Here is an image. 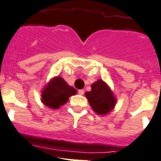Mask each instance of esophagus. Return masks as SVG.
<instances>
[{
    "label": "esophagus",
    "instance_id": "esophagus-1",
    "mask_svg": "<svg viewBox=\"0 0 161 161\" xmlns=\"http://www.w3.org/2000/svg\"><path fill=\"white\" fill-rule=\"evenodd\" d=\"M78 93H79L80 95H83L85 93L84 90H79V91H78Z\"/></svg>",
    "mask_w": 161,
    "mask_h": 161
}]
</instances>
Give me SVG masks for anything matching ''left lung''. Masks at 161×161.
Masks as SVG:
<instances>
[{
	"instance_id": "8db88e82",
	"label": "left lung",
	"mask_w": 161,
	"mask_h": 161,
	"mask_svg": "<svg viewBox=\"0 0 161 161\" xmlns=\"http://www.w3.org/2000/svg\"><path fill=\"white\" fill-rule=\"evenodd\" d=\"M92 108L99 115H105L116 105V97L108 84L98 80L92 85V91L85 93Z\"/></svg>"
}]
</instances>
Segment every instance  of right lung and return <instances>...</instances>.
Listing matches in <instances>:
<instances>
[{
	"label": "right lung",
	"instance_id": "obj_1",
	"mask_svg": "<svg viewBox=\"0 0 161 161\" xmlns=\"http://www.w3.org/2000/svg\"><path fill=\"white\" fill-rule=\"evenodd\" d=\"M76 94V90L59 76L54 77L42 91V103L48 108L58 109L68 102L69 97Z\"/></svg>",
	"mask_w": 161,
	"mask_h": 161
}]
</instances>
